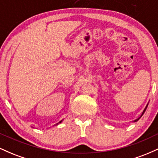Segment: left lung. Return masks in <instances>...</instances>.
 Returning <instances> with one entry per match:
<instances>
[{
    "label": "left lung",
    "instance_id": "8db88e82",
    "mask_svg": "<svg viewBox=\"0 0 158 158\" xmlns=\"http://www.w3.org/2000/svg\"><path fill=\"white\" fill-rule=\"evenodd\" d=\"M148 104H147V105H146V108H144V110H143V113H142V114H141V115H140V116H139V117H138V118H137V119H135V120H134V121H133V122H137V121H138V120H139V119H140V117H142V116L143 115V114H144V113H145V111H146V108H147V107H148Z\"/></svg>",
    "mask_w": 158,
    "mask_h": 158
}]
</instances>
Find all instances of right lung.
I'll return each mask as SVG.
<instances>
[{
    "label": "right lung",
    "instance_id": "add662e5",
    "mask_svg": "<svg viewBox=\"0 0 158 158\" xmlns=\"http://www.w3.org/2000/svg\"><path fill=\"white\" fill-rule=\"evenodd\" d=\"M62 121H63V119H62V120H61L60 121V122H59V123H56V125H58V124H59V123H61V122H62Z\"/></svg>",
    "mask_w": 158,
    "mask_h": 158
}]
</instances>
